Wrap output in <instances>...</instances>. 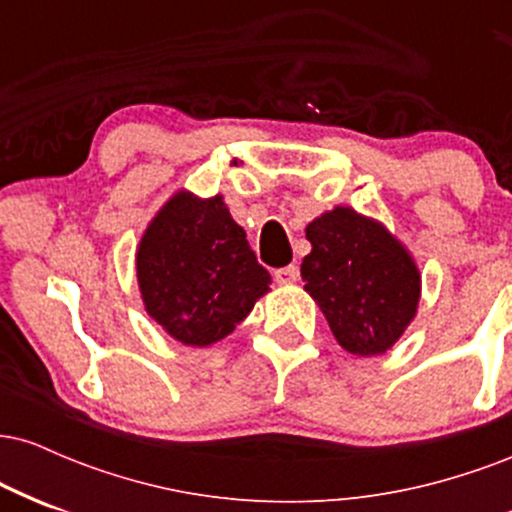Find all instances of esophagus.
Masks as SVG:
<instances>
[{"label":"esophagus","instance_id":"34e87169","mask_svg":"<svg viewBox=\"0 0 512 512\" xmlns=\"http://www.w3.org/2000/svg\"><path fill=\"white\" fill-rule=\"evenodd\" d=\"M274 279L279 281V284H293V281L298 279V267L296 264H289V267L274 269Z\"/></svg>","mask_w":512,"mask_h":512}]
</instances>
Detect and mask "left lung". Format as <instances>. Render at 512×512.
<instances>
[{
    "instance_id": "1",
    "label": "left lung",
    "mask_w": 512,
    "mask_h": 512,
    "mask_svg": "<svg viewBox=\"0 0 512 512\" xmlns=\"http://www.w3.org/2000/svg\"><path fill=\"white\" fill-rule=\"evenodd\" d=\"M313 250L303 257L305 291L344 351L378 356L416 317L421 272L411 252L380 221L334 207L305 226Z\"/></svg>"
}]
</instances>
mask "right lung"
<instances>
[{"label":"right lung","instance_id":"obj_1","mask_svg":"<svg viewBox=\"0 0 512 512\" xmlns=\"http://www.w3.org/2000/svg\"><path fill=\"white\" fill-rule=\"evenodd\" d=\"M137 281L146 313L175 342L209 346L248 317L272 276L221 195L178 190L139 240Z\"/></svg>","mask_w":512,"mask_h":512}]
</instances>
